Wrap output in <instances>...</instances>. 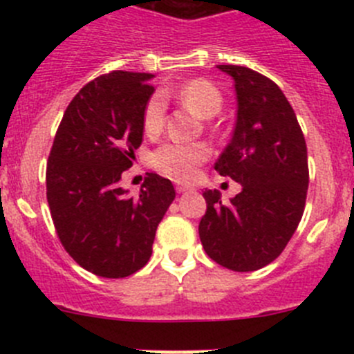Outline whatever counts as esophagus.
I'll return each instance as SVG.
<instances>
[{
    "label": "esophagus",
    "instance_id": "obj_1",
    "mask_svg": "<svg viewBox=\"0 0 354 354\" xmlns=\"http://www.w3.org/2000/svg\"><path fill=\"white\" fill-rule=\"evenodd\" d=\"M174 188H176L178 194H185V192L192 190V187H188V185H183V183H176L174 185Z\"/></svg>",
    "mask_w": 354,
    "mask_h": 354
}]
</instances>
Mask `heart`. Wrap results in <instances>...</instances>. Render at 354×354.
Instances as JSON below:
<instances>
[{
    "label": "heart",
    "instance_id": "obj_1",
    "mask_svg": "<svg viewBox=\"0 0 354 354\" xmlns=\"http://www.w3.org/2000/svg\"><path fill=\"white\" fill-rule=\"evenodd\" d=\"M167 94V92H166ZM173 95L194 109L203 120H210L223 109L224 97L219 88L205 78H194L180 87L174 88ZM166 97L160 92H156L145 102L142 111V128L147 137L154 138L162 131L166 121ZM210 149L205 144H178L166 142L157 147L151 156V164L160 173L174 178V180H192L197 174L198 167L209 159Z\"/></svg>",
    "mask_w": 354,
    "mask_h": 354
}]
</instances>
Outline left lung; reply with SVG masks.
<instances>
[{"mask_svg":"<svg viewBox=\"0 0 354 354\" xmlns=\"http://www.w3.org/2000/svg\"><path fill=\"white\" fill-rule=\"evenodd\" d=\"M217 68L233 77L238 116L214 167L240 183L241 192L227 203L217 190L203 192L207 210L198 234L214 262L252 272L283 253L301 221L308 156L295 111L277 84L246 66Z\"/></svg>","mask_w":354,"mask_h":354,"instance_id":"8db88e82","label":"left lung"}]
</instances>
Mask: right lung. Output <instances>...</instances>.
Masks as SVG:
<instances>
[{
	"label": "right lung",
	"mask_w": 354,
	"mask_h": 354,
	"mask_svg": "<svg viewBox=\"0 0 354 354\" xmlns=\"http://www.w3.org/2000/svg\"><path fill=\"white\" fill-rule=\"evenodd\" d=\"M152 73L111 71L71 99L46 169V195L59 241L88 272L120 279L152 255L156 230L176 197L173 183L149 173L138 197L120 187L140 147L142 111Z\"/></svg>",
	"instance_id": "1"
}]
</instances>
